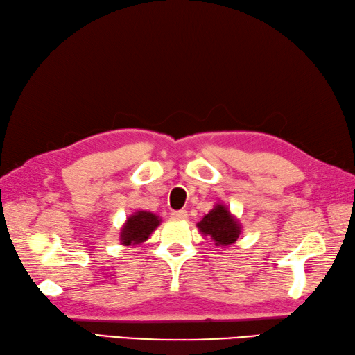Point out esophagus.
Listing matches in <instances>:
<instances>
[{
  "mask_svg": "<svg viewBox=\"0 0 355 355\" xmlns=\"http://www.w3.org/2000/svg\"><path fill=\"white\" fill-rule=\"evenodd\" d=\"M172 219H186L187 218V211L186 210H177L171 213Z\"/></svg>",
  "mask_w": 355,
  "mask_h": 355,
  "instance_id": "obj_1",
  "label": "esophagus"
}]
</instances>
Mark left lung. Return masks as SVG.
Returning <instances> with one entry per match:
<instances>
[{
	"label": "left lung",
	"instance_id": "1",
	"mask_svg": "<svg viewBox=\"0 0 355 355\" xmlns=\"http://www.w3.org/2000/svg\"><path fill=\"white\" fill-rule=\"evenodd\" d=\"M196 227L204 236L213 239L216 246H228L233 245L239 234L242 232V227L239 220L230 213L227 205L218 202L207 215H205Z\"/></svg>",
	"mask_w": 355,
	"mask_h": 355
}]
</instances>
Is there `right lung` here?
I'll return each mask as SVG.
<instances>
[{"label":"right lung","instance_id":"obj_1","mask_svg":"<svg viewBox=\"0 0 355 355\" xmlns=\"http://www.w3.org/2000/svg\"><path fill=\"white\" fill-rule=\"evenodd\" d=\"M160 222L162 219L151 211L139 210L133 213L121 228V243L130 246L145 242L154 230L160 225Z\"/></svg>","mask_w":355,"mask_h":355}]
</instances>
